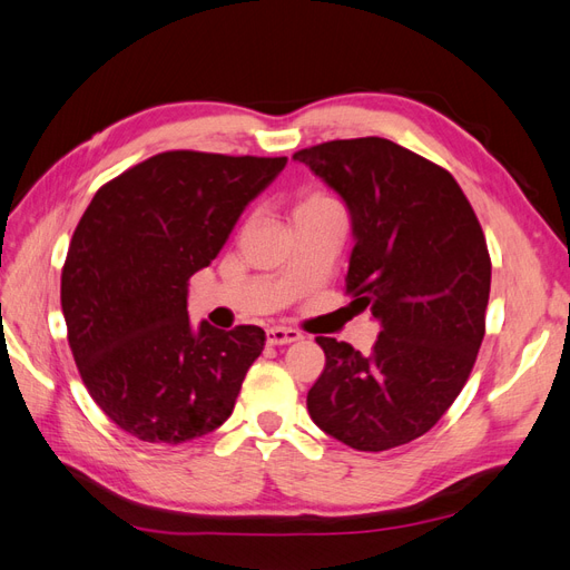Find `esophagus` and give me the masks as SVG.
I'll return each instance as SVG.
<instances>
[{"label": "esophagus", "instance_id": "1", "mask_svg": "<svg viewBox=\"0 0 570 570\" xmlns=\"http://www.w3.org/2000/svg\"><path fill=\"white\" fill-rule=\"evenodd\" d=\"M302 340V333L292 331V327H281V325H273L266 331V342L268 344H289V342H297Z\"/></svg>", "mask_w": 570, "mask_h": 570}]
</instances>
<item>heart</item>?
<instances>
[{
    "instance_id": "heart-1",
    "label": "heart",
    "mask_w": 570,
    "mask_h": 570,
    "mask_svg": "<svg viewBox=\"0 0 570 570\" xmlns=\"http://www.w3.org/2000/svg\"><path fill=\"white\" fill-rule=\"evenodd\" d=\"M323 204H335L331 197H325V195H321V193H308L302 202H299V206H297V212L299 209H308V206H323Z\"/></svg>"
}]
</instances>
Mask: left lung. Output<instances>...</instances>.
Instances as JSON below:
<instances>
[{
  "mask_svg": "<svg viewBox=\"0 0 570 570\" xmlns=\"http://www.w3.org/2000/svg\"><path fill=\"white\" fill-rule=\"evenodd\" d=\"M292 159L347 204V295L381 323L366 356L316 337L325 368L306 394L308 416L352 450L385 452L425 435L469 381L490 299L485 235L450 170L385 137L323 142Z\"/></svg>",
  "mask_w": 570,
  "mask_h": 570,
  "instance_id": "1",
  "label": "left lung"
}]
</instances>
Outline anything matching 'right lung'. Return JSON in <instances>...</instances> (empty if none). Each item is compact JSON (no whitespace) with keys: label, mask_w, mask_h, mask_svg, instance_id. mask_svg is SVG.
Listing matches in <instances>:
<instances>
[{"label":"right lung","mask_w":570,"mask_h":570,"mask_svg":"<svg viewBox=\"0 0 570 570\" xmlns=\"http://www.w3.org/2000/svg\"><path fill=\"white\" fill-rule=\"evenodd\" d=\"M287 157L164 151L97 189L61 271L68 344L85 387L142 442L180 444L228 421L258 325H189V278L226 245Z\"/></svg>","instance_id":"right-lung-1"}]
</instances>
